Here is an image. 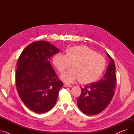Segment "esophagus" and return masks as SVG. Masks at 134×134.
<instances>
[{
	"mask_svg": "<svg viewBox=\"0 0 134 134\" xmlns=\"http://www.w3.org/2000/svg\"><path fill=\"white\" fill-rule=\"evenodd\" d=\"M64 86L66 87H72V86L71 85H69V84H68V83H65L64 84Z\"/></svg>",
	"mask_w": 134,
	"mask_h": 134,
	"instance_id": "esophagus-1",
	"label": "esophagus"
}]
</instances>
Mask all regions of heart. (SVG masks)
Instances as JSON below:
<instances>
[{
	"instance_id": "obj_1",
	"label": "heart",
	"mask_w": 134,
	"mask_h": 134,
	"mask_svg": "<svg viewBox=\"0 0 134 134\" xmlns=\"http://www.w3.org/2000/svg\"><path fill=\"white\" fill-rule=\"evenodd\" d=\"M53 61L59 72L64 71L73 63V68L61 76L62 80L67 83L79 80L83 83L93 82L100 76L106 64L103 55L85 46L69 48L66 51V54H56Z\"/></svg>"
}]
</instances>
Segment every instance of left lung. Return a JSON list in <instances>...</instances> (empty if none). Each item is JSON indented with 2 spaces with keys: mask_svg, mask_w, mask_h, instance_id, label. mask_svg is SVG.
<instances>
[{
  "mask_svg": "<svg viewBox=\"0 0 134 134\" xmlns=\"http://www.w3.org/2000/svg\"><path fill=\"white\" fill-rule=\"evenodd\" d=\"M110 63L103 78L98 82L80 87L81 93L77 100L79 109L87 115H95L106 108L113 98L116 85L115 65L107 53Z\"/></svg>",
  "mask_w": 134,
  "mask_h": 134,
  "instance_id": "8db88e82",
  "label": "left lung"
}]
</instances>
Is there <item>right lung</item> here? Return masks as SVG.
<instances>
[{"instance_id": "obj_1", "label": "right lung", "mask_w": 134, "mask_h": 134, "mask_svg": "<svg viewBox=\"0 0 134 134\" xmlns=\"http://www.w3.org/2000/svg\"><path fill=\"white\" fill-rule=\"evenodd\" d=\"M59 51L48 42L39 41L26 47L19 56L16 72L17 92L26 106L36 113H45L54 107L63 86L49 61Z\"/></svg>"}]
</instances>
